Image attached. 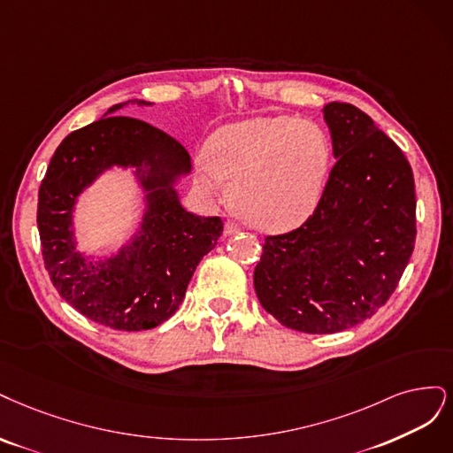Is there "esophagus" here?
<instances>
[{
	"mask_svg": "<svg viewBox=\"0 0 453 453\" xmlns=\"http://www.w3.org/2000/svg\"><path fill=\"white\" fill-rule=\"evenodd\" d=\"M239 231H241V226L237 222H233V220L226 222V227H224L226 235H235V233H239Z\"/></svg>",
	"mask_w": 453,
	"mask_h": 453,
	"instance_id": "1",
	"label": "esophagus"
}]
</instances>
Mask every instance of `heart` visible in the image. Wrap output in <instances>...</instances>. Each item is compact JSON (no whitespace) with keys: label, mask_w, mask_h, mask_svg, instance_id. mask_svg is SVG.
Instances as JSON below:
<instances>
[{"label":"heart","mask_w":453,"mask_h":453,"mask_svg":"<svg viewBox=\"0 0 453 453\" xmlns=\"http://www.w3.org/2000/svg\"><path fill=\"white\" fill-rule=\"evenodd\" d=\"M329 144L316 126L291 116H261L224 126L196 164L201 192L218 196L231 180L229 207L264 231L301 226L322 199Z\"/></svg>","instance_id":"1"}]
</instances>
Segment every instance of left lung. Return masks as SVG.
<instances>
[{
  "label": "left lung",
  "mask_w": 453,
  "mask_h": 453,
  "mask_svg": "<svg viewBox=\"0 0 453 453\" xmlns=\"http://www.w3.org/2000/svg\"><path fill=\"white\" fill-rule=\"evenodd\" d=\"M333 156L316 211L265 237L254 271L264 309L289 329L337 333L371 318L395 291L416 241L414 174L361 109L324 107Z\"/></svg>",
  "instance_id": "left-lung-1"
}]
</instances>
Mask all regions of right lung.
<instances>
[{
  "label": "right lung",
  "mask_w": 453,
  "mask_h": 453,
  "mask_svg": "<svg viewBox=\"0 0 453 453\" xmlns=\"http://www.w3.org/2000/svg\"><path fill=\"white\" fill-rule=\"evenodd\" d=\"M129 104L152 105L141 99L114 105L60 142L39 188L37 227L45 269L73 309L111 329L142 331L177 312L224 224L180 205L177 182L192 171L188 150L147 122L114 116ZM112 166L134 169L148 207L140 229L119 253L86 257L76 250L72 212L83 189Z\"/></svg>",
  "instance_id": "1"
}]
</instances>
